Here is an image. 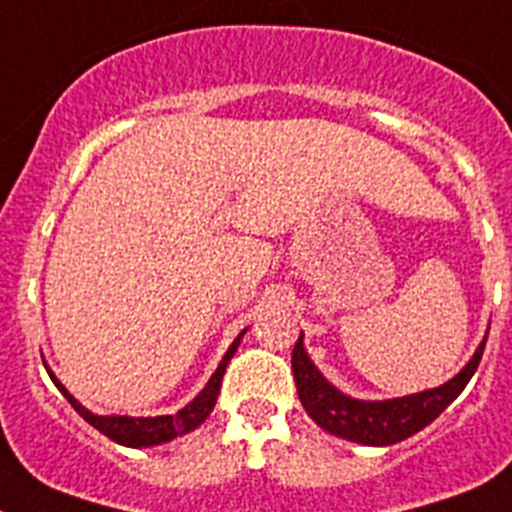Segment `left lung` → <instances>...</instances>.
<instances>
[{"label": "left lung", "instance_id": "8db88e82", "mask_svg": "<svg viewBox=\"0 0 512 512\" xmlns=\"http://www.w3.org/2000/svg\"><path fill=\"white\" fill-rule=\"evenodd\" d=\"M482 351H485V341L477 348L470 364L439 389L389 401H358L333 389L323 379L321 371L310 364L303 348V336H300L293 348V376L305 412L313 417L318 427L351 442L386 447V444H396L417 434L450 407L480 366Z\"/></svg>", "mask_w": 512, "mask_h": 512}]
</instances>
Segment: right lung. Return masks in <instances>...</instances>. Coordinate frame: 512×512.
<instances>
[{
  "label": "right lung",
  "instance_id": "1",
  "mask_svg": "<svg viewBox=\"0 0 512 512\" xmlns=\"http://www.w3.org/2000/svg\"><path fill=\"white\" fill-rule=\"evenodd\" d=\"M240 338L242 333L234 338L229 351L224 353L222 364H219V369L214 371V376L209 379V384L204 386L202 394L191 401V404H186L179 414H166V417H98V414H90L83 404H78V401L65 391V386H62L55 376L50 374V379L55 381L57 389L65 394V399L73 404L75 412H78L85 422L93 424L98 432H103L105 437H111L113 442L118 444H126V447H151V444L169 442V439L179 437V434L191 432V429L199 427V424L209 417V412L214 409V401H217L219 389H222V376L224 371H227L229 358L234 356V351H237V346H240Z\"/></svg>",
  "mask_w": 512,
  "mask_h": 512
}]
</instances>
